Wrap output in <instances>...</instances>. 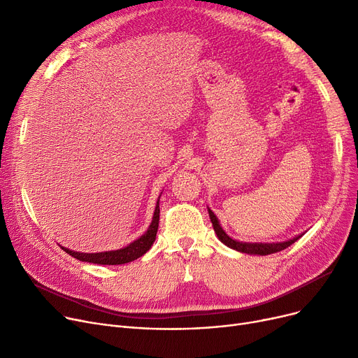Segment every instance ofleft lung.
<instances>
[{"instance_id": "8db88e82", "label": "left lung", "mask_w": 358, "mask_h": 358, "mask_svg": "<svg viewBox=\"0 0 358 358\" xmlns=\"http://www.w3.org/2000/svg\"><path fill=\"white\" fill-rule=\"evenodd\" d=\"M209 210V216H210V220H212V224H213V229L217 235V238L220 239V242H223L224 245L232 248V250H236V251H241L243 254H258V255H268V254H274V252H280L286 250L287 247H290L292 243H294L300 236L297 238H293L290 241H286V242H280V243H245V242H238L232 238H229L227 234H224V231L222 229V227L217 222V217L215 216V213Z\"/></svg>"}]
</instances>
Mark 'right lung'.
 I'll list each match as a JSON object with an SVG mask.
<instances>
[{
	"label": "right lung",
	"mask_w": 358,
	"mask_h": 358,
	"mask_svg": "<svg viewBox=\"0 0 358 358\" xmlns=\"http://www.w3.org/2000/svg\"><path fill=\"white\" fill-rule=\"evenodd\" d=\"M158 223H159V199L157 201V208L154 212L152 223L149 224L148 231L135 242H131L130 245L126 248L117 250V251H108V252H97V254H83V252H75L71 250H66L61 247L65 252H68L71 257L77 258L80 261L85 262H92V264H101V266H119V264H126V262L135 261L139 257H142L146 251H149L150 245H152L155 238H157V231H158Z\"/></svg>",
	"instance_id": "right-lung-1"
}]
</instances>
